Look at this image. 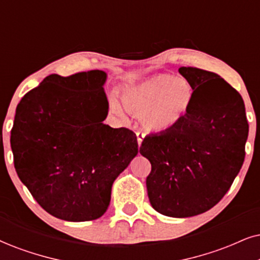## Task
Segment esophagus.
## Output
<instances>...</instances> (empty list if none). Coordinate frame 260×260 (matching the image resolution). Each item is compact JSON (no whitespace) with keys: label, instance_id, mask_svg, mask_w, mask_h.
Here are the masks:
<instances>
[{"label":"esophagus","instance_id":"1","mask_svg":"<svg viewBox=\"0 0 260 260\" xmlns=\"http://www.w3.org/2000/svg\"><path fill=\"white\" fill-rule=\"evenodd\" d=\"M136 137H137V143H139V146L142 145V141L145 139V134L143 133H136Z\"/></svg>","mask_w":260,"mask_h":260}]
</instances>
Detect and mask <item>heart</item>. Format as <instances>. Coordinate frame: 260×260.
I'll return each mask as SVG.
<instances>
[{
    "instance_id": "b5f03b06",
    "label": "heart",
    "mask_w": 260,
    "mask_h": 260,
    "mask_svg": "<svg viewBox=\"0 0 260 260\" xmlns=\"http://www.w3.org/2000/svg\"><path fill=\"white\" fill-rule=\"evenodd\" d=\"M193 99V89L187 81L169 75L153 76L123 91L125 108L141 118L145 129L153 133H165L177 126L187 117ZM110 110L117 117H124L117 96L110 98Z\"/></svg>"
}]
</instances>
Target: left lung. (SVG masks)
<instances>
[{
	"mask_svg": "<svg viewBox=\"0 0 260 260\" xmlns=\"http://www.w3.org/2000/svg\"><path fill=\"white\" fill-rule=\"evenodd\" d=\"M178 72L193 89L187 117L145 137L140 153L152 164L146 179L152 207L174 218L206 212L220 201L245 160L248 123L241 95L217 73Z\"/></svg>",
	"mask_w": 260,
	"mask_h": 260,
	"instance_id": "left-lung-1",
	"label": "left lung"
}]
</instances>
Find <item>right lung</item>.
<instances>
[{
    "instance_id": "obj_1",
    "label": "right lung",
    "mask_w": 260,
    "mask_h": 260,
    "mask_svg": "<svg viewBox=\"0 0 260 260\" xmlns=\"http://www.w3.org/2000/svg\"><path fill=\"white\" fill-rule=\"evenodd\" d=\"M106 81L100 70L50 75L15 111V171L42 208L67 222L100 218L115 178L139 153L133 131L104 124Z\"/></svg>"
}]
</instances>
